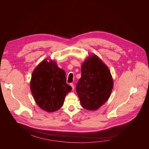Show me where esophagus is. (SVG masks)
<instances>
[{
	"label": "esophagus",
	"mask_w": 149,
	"mask_h": 149,
	"mask_svg": "<svg viewBox=\"0 0 149 149\" xmlns=\"http://www.w3.org/2000/svg\"><path fill=\"white\" fill-rule=\"evenodd\" d=\"M70 86H72V89L73 90V89H74V84H73V83H70Z\"/></svg>",
	"instance_id": "obj_1"
}]
</instances>
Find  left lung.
Returning <instances> with one entry per match:
<instances>
[{
  "label": "left lung",
  "instance_id": "8db88e82",
  "mask_svg": "<svg viewBox=\"0 0 149 149\" xmlns=\"http://www.w3.org/2000/svg\"><path fill=\"white\" fill-rule=\"evenodd\" d=\"M81 77L76 92L81 106L93 111L109 99L113 86L111 72L107 65L96 55L87 58L81 65Z\"/></svg>",
  "mask_w": 149,
  "mask_h": 149
}]
</instances>
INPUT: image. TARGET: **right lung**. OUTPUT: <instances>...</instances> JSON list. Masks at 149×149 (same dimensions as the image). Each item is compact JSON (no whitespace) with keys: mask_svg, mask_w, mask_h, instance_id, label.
I'll list each match as a JSON object with an SVG mask.
<instances>
[{"mask_svg":"<svg viewBox=\"0 0 149 149\" xmlns=\"http://www.w3.org/2000/svg\"><path fill=\"white\" fill-rule=\"evenodd\" d=\"M66 81L65 72L55 61H42L34 70L30 81V89L37 105L49 112L60 109L72 89Z\"/></svg>","mask_w":149,"mask_h":149,"instance_id":"add662e5","label":"right lung"}]
</instances>
